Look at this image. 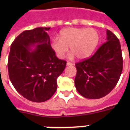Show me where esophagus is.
Here are the masks:
<instances>
[{
    "instance_id": "1",
    "label": "esophagus",
    "mask_w": 130,
    "mask_h": 130,
    "mask_svg": "<svg viewBox=\"0 0 130 130\" xmlns=\"http://www.w3.org/2000/svg\"><path fill=\"white\" fill-rule=\"evenodd\" d=\"M66 64H67V66H72L73 65V64L72 62H67Z\"/></svg>"
}]
</instances>
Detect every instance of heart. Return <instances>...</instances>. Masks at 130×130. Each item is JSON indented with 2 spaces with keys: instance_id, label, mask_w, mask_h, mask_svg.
Segmentation results:
<instances>
[{
  "instance_id": "heart-1",
  "label": "heart",
  "mask_w": 130,
  "mask_h": 130,
  "mask_svg": "<svg viewBox=\"0 0 130 130\" xmlns=\"http://www.w3.org/2000/svg\"><path fill=\"white\" fill-rule=\"evenodd\" d=\"M99 41V34L94 28H68L61 31L60 39H53L51 45L60 58H64L70 47V58L75 55L84 59L91 55Z\"/></svg>"
}]
</instances>
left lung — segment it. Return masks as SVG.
Returning <instances> with one entry per match:
<instances>
[{"instance_id":"8db88e82","label":"left lung","mask_w":130,"mask_h":130,"mask_svg":"<svg viewBox=\"0 0 130 130\" xmlns=\"http://www.w3.org/2000/svg\"><path fill=\"white\" fill-rule=\"evenodd\" d=\"M107 42L90 58L75 64V88L88 99H99L117 85L122 72L123 59L119 38L107 30Z\"/></svg>"}]
</instances>
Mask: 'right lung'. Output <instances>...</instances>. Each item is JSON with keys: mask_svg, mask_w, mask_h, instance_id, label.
<instances>
[{"mask_svg": "<svg viewBox=\"0 0 130 130\" xmlns=\"http://www.w3.org/2000/svg\"><path fill=\"white\" fill-rule=\"evenodd\" d=\"M49 29L38 27L23 31L10 47V81L21 96L34 102H43L52 97L57 90V78L66 68V61L58 59L51 47Z\"/></svg>", "mask_w": 130, "mask_h": 130, "instance_id": "right-lung-1", "label": "right lung"}]
</instances>
